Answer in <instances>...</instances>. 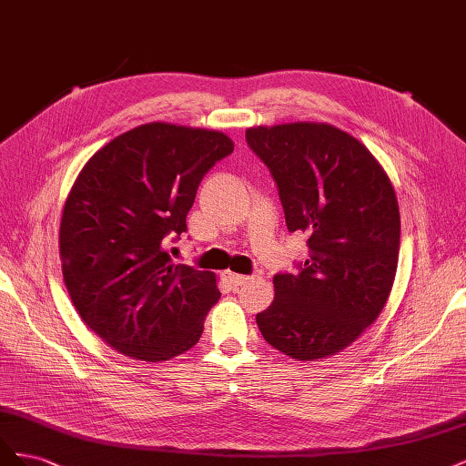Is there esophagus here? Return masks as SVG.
Segmentation results:
<instances>
[{
    "instance_id": "obj_1",
    "label": "esophagus",
    "mask_w": 466,
    "mask_h": 466,
    "mask_svg": "<svg viewBox=\"0 0 466 466\" xmlns=\"http://www.w3.org/2000/svg\"><path fill=\"white\" fill-rule=\"evenodd\" d=\"M223 278L228 279V284H229L231 288H238V286H243V284H247V281L250 279V278H247V276H241V274H233V272H225V274H223Z\"/></svg>"
}]
</instances>
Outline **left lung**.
Returning a JSON list of instances; mask_svg holds the SVG:
<instances>
[{
    "instance_id": "1",
    "label": "left lung",
    "mask_w": 466,
    "mask_h": 466,
    "mask_svg": "<svg viewBox=\"0 0 466 466\" xmlns=\"http://www.w3.org/2000/svg\"><path fill=\"white\" fill-rule=\"evenodd\" d=\"M278 185L291 233H305L298 274H276L257 315L264 340L293 360L338 354L375 322L399 264L400 214L385 168L360 139L324 122L248 128Z\"/></svg>"
}]
</instances>
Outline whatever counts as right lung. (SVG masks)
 Returning a JSON list of instances; mask_svg holds the SVG:
<instances>
[{
	"instance_id": "obj_1",
	"label": "right lung",
	"mask_w": 466,
	"mask_h": 466,
	"mask_svg": "<svg viewBox=\"0 0 466 466\" xmlns=\"http://www.w3.org/2000/svg\"><path fill=\"white\" fill-rule=\"evenodd\" d=\"M233 147L223 132L151 122L77 175L62 211V274L83 322L120 354L167 361L200 340L221 298L216 274L173 264L165 243L187 231L200 180Z\"/></svg>"
}]
</instances>
